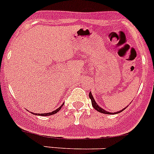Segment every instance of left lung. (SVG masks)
I'll return each instance as SVG.
<instances>
[{
    "mask_svg": "<svg viewBox=\"0 0 154 154\" xmlns=\"http://www.w3.org/2000/svg\"><path fill=\"white\" fill-rule=\"evenodd\" d=\"M89 98H90L91 101H92V106H93V108L95 109L96 110H97L98 112H102V113H104V114H116V113H119V112H121L122 111H123V110L125 109L126 108V107H125L124 109H123V110H120V111H119V112H107V111H106V110H104L103 109H102L101 107L99 106V105L97 104V103H96V101H95V99H94L93 96H92V93L91 92H89Z\"/></svg>",
    "mask_w": 154,
    "mask_h": 154,
    "instance_id": "obj_1",
    "label": "left lung"
}]
</instances>
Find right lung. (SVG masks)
<instances>
[{
  "mask_svg": "<svg viewBox=\"0 0 154 154\" xmlns=\"http://www.w3.org/2000/svg\"><path fill=\"white\" fill-rule=\"evenodd\" d=\"M63 105H64V103L62 105V106H61L60 107H59V108H58V109H55V111H52V112H48V113H41V114L39 113V114H36V115L42 116H50V115H53V114H55V113H57V112H58V111H59V110L61 109V108H62V107L63 106ZM31 113H32V112H31Z\"/></svg>",
  "mask_w": 154,
  "mask_h": 154,
  "instance_id": "right-lung-1",
  "label": "right lung"
}]
</instances>
